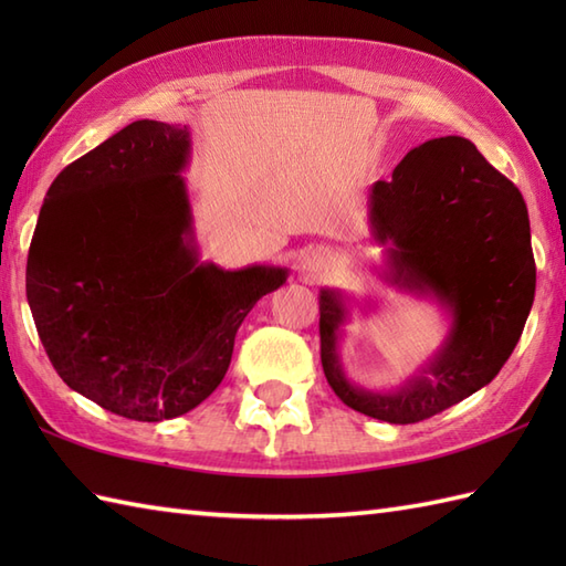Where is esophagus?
<instances>
[{
	"label": "esophagus",
	"instance_id": "esophagus-1",
	"mask_svg": "<svg viewBox=\"0 0 566 566\" xmlns=\"http://www.w3.org/2000/svg\"><path fill=\"white\" fill-rule=\"evenodd\" d=\"M304 264H306V268H308V270H318V260H316V258H311V260H306Z\"/></svg>",
	"mask_w": 566,
	"mask_h": 566
}]
</instances>
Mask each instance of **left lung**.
Instances as JSON below:
<instances>
[{"label": "left lung", "mask_w": 566, "mask_h": 566, "mask_svg": "<svg viewBox=\"0 0 566 566\" xmlns=\"http://www.w3.org/2000/svg\"><path fill=\"white\" fill-rule=\"evenodd\" d=\"M367 216L371 240L387 252V282L436 298L450 316L448 338L399 389H363L338 353L350 304L338 290H321V363L345 406L418 423L486 387L521 340L535 298L531 221L518 187L460 136L408 153L391 179L371 185Z\"/></svg>", "instance_id": "1"}]
</instances>
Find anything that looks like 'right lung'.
Masks as SVG:
<instances>
[{"instance_id":"right-lung-1","label":"right lung","mask_w":566,"mask_h":566,"mask_svg":"<svg viewBox=\"0 0 566 566\" xmlns=\"http://www.w3.org/2000/svg\"><path fill=\"white\" fill-rule=\"evenodd\" d=\"M189 128L134 122L55 177L27 262V298L67 387L158 423L199 406L240 323L286 268L199 262L182 170Z\"/></svg>"}]
</instances>
